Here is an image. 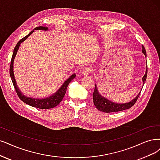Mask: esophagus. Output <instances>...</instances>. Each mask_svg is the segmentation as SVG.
I'll return each mask as SVG.
<instances>
[{"label": "esophagus", "mask_w": 160, "mask_h": 160, "mask_svg": "<svg viewBox=\"0 0 160 160\" xmlns=\"http://www.w3.org/2000/svg\"><path fill=\"white\" fill-rule=\"evenodd\" d=\"M92 72V68L88 67L85 68L83 70V72H82V73H83V74H84V75H88L90 73H91Z\"/></svg>", "instance_id": "1"}]
</instances>
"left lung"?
<instances>
[{
    "instance_id": "1",
    "label": "left lung",
    "mask_w": 160,
    "mask_h": 160,
    "mask_svg": "<svg viewBox=\"0 0 160 160\" xmlns=\"http://www.w3.org/2000/svg\"><path fill=\"white\" fill-rule=\"evenodd\" d=\"M142 52L146 57V52L144 47L142 45ZM147 73H148V67L146 71V74L142 78L143 83H144L143 84H144V82L146 80ZM140 92L138 93V95L137 97H136L134 99H132L131 102H130L129 103H122V104L115 103L109 101L108 99H106L102 97V96H100L98 92L97 87L95 85V89H94V91L93 93V102L94 105L96 106V108L98 110L105 112V113H113V112L121 111L128 109L132 108V106L135 104V103L137 102V99L140 94Z\"/></svg>"
}]
</instances>
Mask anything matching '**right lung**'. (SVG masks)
I'll return each instance as SVG.
<instances>
[{"label": "right lung", "mask_w": 160, "mask_h": 160, "mask_svg": "<svg viewBox=\"0 0 160 160\" xmlns=\"http://www.w3.org/2000/svg\"><path fill=\"white\" fill-rule=\"evenodd\" d=\"M35 29H42V30H47V29H48V28L45 27V26H38V27L35 28ZM33 32V31H32L28 35H27L26 36H25L24 38H23L22 39H21L18 41V42L16 47H14L13 55H12V57L11 62H10V77H11L12 81V83H13L14 87L15 88V90L16 92L17 95H18V96L19 97V98L22 100V102H23L25 103H26L29 105L32 106V107H34V108H39V109H51V108L56 107L57 105H58L59 103L61 102V101L62 100V99H63V98L65 95V93H66L67 87H68L69 83H70L71 80L75 78L76 74H73L72 76H71L68 79H67V80L64 82V83L61 86L60 89H59L54 94V95H52V96H51L49 98L41 99L29 98L26 97L25 96H23V94L20 92V91L19 90L18 88L17 87V85H16V80H15V78H14V72H13V63H14V59L15 58V56H16V53H17L18 49V48H19L20 43H22L23 41H25L28 38V36H29V35H30Z\"/></svg>", "instance_id": "add662e5"}]
</instances>
